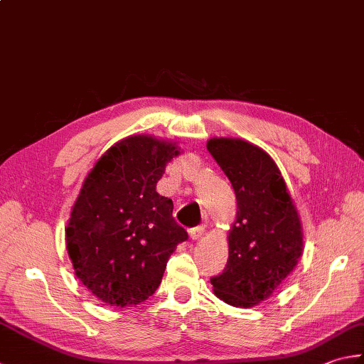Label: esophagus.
<instances>
[{"instance_id":"esophagus-1","label":"esophagus","mask_w":364,"mask_h":364,"mask_svg":"<svg viewBox=\"0 0 364 364\" xmlns=\"http://www.w3.org/2000/svg\"><path fill=\"white\" fill-rule=\"evenodd\" d=\"M204 236V226H196V228L190 230V237L193 241H200V239Z\"/></svg>"}]
</instances>
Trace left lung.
Here are the masks:
<instances>
[{"label": "left lung", "mask_w": 364, "mask_h": 364, "mask_svg": "<svg viewBox=\"0 0 364 364\" xmlns=\"http://www.w3.org/2000/svg\"><path fill=\"white\" fill-rule=\"evenodd\" d=\"M235 190L237 212L228 262L210 279L217 298L235 307L267 299L303 253V228L277 164L263 149L235 138L208 141Z\"/></svg>", "instance_id": "left-lung-1"}]
</instances>
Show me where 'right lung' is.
<instances>
[{
    "mask_svg": "<svg viewBox=\"0 0 364 364\" xmlns=\"http://www.w3.org/2000/svg\"><path fill=\"white\" fill-rule=\"evenodd\" d=\"M173 142L129 136L106 150L85 177L66 226L75 276L109 306L152 296L171 253L188 235L173 217V201L156 193Z\"/></svg>",
    "mask_w": 364,
    "mask_h": 364,
    "instance_id": "add662e5",
    "label": "right lung"
}]
</instances>
